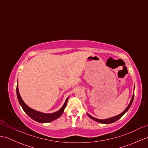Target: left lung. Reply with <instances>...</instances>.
I'll use <instances>...</instances> for the list:
<instances>
[{
    "label": "left lung",
    "mask_w": 148,
    "mask_h": 148,
    "mask_svg": "<svg viewBox=\"0 0 148 148\" xmlns=\"http://www.w3.org/2000/svg\"><path fill=\"white\" fill-rule=\"evenodd\" d=\"M134 88H135V86H134ZM134 98V93H133L132 97V99H131V100H130V102L129 103V104H128V106L127 107V108L125 109L124 111L121 113V114H119L116 116H114V117H111V118H108V119H97V118H95L93 117V116H90L89 114H88V113H87V115L91 119H93L94 121H95L97 122H99V123H103V124H110V123H114V122L116 121L117 120H118L119 118H121L122 116H123L125 114V113H126L128 111V110L129 109V108H130Z\"/></svg>",
    "instance_id": "left-lung-1"
}]
</instances>
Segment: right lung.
<instances>
[{
  "label": "right lung",
  "instance_id": "add662e5",
  "mask_svg": "<svg viewBox=\"0 0 148 148\" xmlns=\"http://www.w3.org/2000/svg\"><path fill=\"white\" fill-rule=\"evenodd\" d=\"M16 95H17L19 103H20L21 108H23L26 114L29 116V117H30L32 119H34V120H35L36 121H37L39 123H44L51 122L52 121H54L55 119L58 118L62 114V113L64 112V109L65 108L66 105H67V103L69 99V97H67V99H66L64 104L63 105L62 108L60 110H58V111L53 113H50V114H46V113H43L39 111H37L34 109H32V108H29V107L24 102V101L22 100L21 97L20 95V93H19L18 84L16 86Z\"/></svg>",
  "mask_w": 148,
  "mask_h": 148
}]
</instances>
